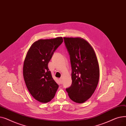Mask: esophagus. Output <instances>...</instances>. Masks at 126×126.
Here are the masks:
<instances>
[{"label": "esophagus", "mask_w": 126, "mask_h": 126, "mask_svg": "<svg viewBox=\"0 0 126 126\" xmlns=\"http://www.w3.org/2000/svg\"><path fill=\"white\" fill-rule=\"evenodd\" d=\"M59 81H60V82L61 83H62V78H61L59 79Z\"/></svg>", "instance_id": "1"}]
</instances>
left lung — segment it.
Listing matches in <instances>:
<instances>
[{"label": "left lung", "mask_w": 126, "mask_h": 126, "mask_svg": "<svg viewBox=\"0 0 126 126\" xmlns=\"http://www.w3.org/2000/svg\"><path fill=\"white\" fill-rule=\"evenodd\" d=\"M70 55L72 68L71 86L66 89L69 97L77 103L87 101L97 87L100 69L95 51L81 37H64Z\"/></svg>", "instance_id": "1"}]
</instances>
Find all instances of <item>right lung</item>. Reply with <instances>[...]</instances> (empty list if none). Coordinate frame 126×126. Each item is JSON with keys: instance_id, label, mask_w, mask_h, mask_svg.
Wrapping results in <instances>:
<instances>
[{"instance_id": "obj_1", "label": "right lung", "mask_w": 126, "mask_h": 126, "mask_svg": "<svg viewBox=\"0 0 126 126\" xmlns=\"http://www.w3.org/2000/svg\"><path fill=\"white\" fill-rule=\"evenodd\" d=\"M63 41L61 37L38 40L32 44L26 54L23 67L24 80L30 93L41 103L50 102L59 87L48 64Z\"/></svg>"}]
</instances>
